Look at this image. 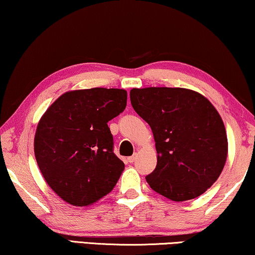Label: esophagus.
Instances as JSON below:
<instances>
[{
    "label": "esophagus",
    "instance_id": "34e87169",
    "mask_svg": "<svg viewBox=\"0 0 255 255\" xmlns=\"http://www.w3.org/2000/svg\"><path fill=\"white\" fill-rule=\"evenodd\" d=\"M127 160H128V162H130V164H132V162H134V161L136 160V154L131 155V157H128Z\"/></svg>",
    "mask_w": 255,
    "mask_h": 255
}]
</instances>
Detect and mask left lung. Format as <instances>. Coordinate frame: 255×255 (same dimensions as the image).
<instances>
[{
    "instance_id": "obj_1",
    "label": "left lung",
    "mask_w": 255,
    "mask_h": 255,
    "mask_svg": "<svg viewBox=\"0 0 255 255\" xmlns=\"http://www.w3.org/2000/svg\"><path fill=\"white\" fill-rule=\"evenodd\" d=\"M136 113L150 125L157 166L146 182L174 201L199 197L218 180L228 155L222 118L210 101L185 88H132Z\"/></svg>"
}]
</instances>
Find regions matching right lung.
<instances>
[{
	"mask_svg": "<svg viewBox=\"0 0 255 255\" xmlns=\"http://www.w3.org/2000/svg\"><path fill=\"white\" fill-rule=\"evenodd\" d=\"M126 105L125 89L72 90L41 117L34 153L45 182L64 201L89 206L115 188L125 164L113 153L108 123Z\"/></svg>",
	"mask_w": 255,
	"mask_h": 255,
	"instance_id": "add662e5",
	"label": "right lung"
}]
</instances>
